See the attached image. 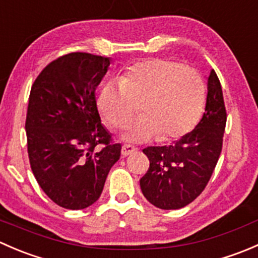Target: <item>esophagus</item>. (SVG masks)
<instances>
[{
	"label": "esophagus",
	"mask_w": 258,
	"mask_h": 258,
	"mask_svg": "<svg viewBox=\"0 0 258 258\" xmlns=\"http://www.w3.org/2000/svg\"><path fill=\"white\" fill-rule=\"evenodd\" d=\"M137 152V148L135 147V146L132 145H123L122 146V155L123 156H128V155H132V153Z\"/></svg>",
	"instance_id": "1"
}]
</instances>
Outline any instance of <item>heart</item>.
Wrapping results in <instances>:
<instances>
[{"instance_id":"heart-1","label":"heart","mask_w":258,"mask_h":258,"mask_svg":"<svg viewBox=\"0 0 258 258\" xmlns=\"http://www.w3.org/2000/svg\"><path fill=\"white\" fill-rule=\"evenodd\" d=\"M206 87L194 67L165 58L145 59L127 67L119 81L105 83L97 106L114 130L132 121L140 105L142 117L124 139L146 142L158 136L161 141L177 140L192 131L204 112Z\"/></svg>"}]
</instances>
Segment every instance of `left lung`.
I'll use <instances>...</instances> for the list:
<instances>
[{
    "label": "left lung",
    "instance_id": "obj_1",
    "mask_svg": "<svg viewBox=\"0 0 258 258\" xmlns=\"http://www.w3.org/2000/svg\"><path fill=\"white\" fill-rule=\"evenodd\" d=\"M226 119L222 87L212 70L206 108L197 126L173 145L144 148L150 168L140 186L148 202L161 210H178L201 195L222 151Z\"/></svg>",
    "mask_w": 258,
    "mask_h": 258
}]
</instances>
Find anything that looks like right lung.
Masks as SVG:
<instances>
[{"instance_id": "add662e5", "label": "right lung", "mask_w": 258, "mask_h": 258, "mask_svg": "<svg viewBox=\"0 0 258 258\" xmlns=\"http://www.w3.org/2000/svg\"><path fill=\"white\" fill-rule=\"evenodd\" d=\"M108 66V57L71 52L49 62L31 88L25 124L31 170L63 209L95 204L121 156L96 103L95 91Z\"/></svg>"}]
</instances>
